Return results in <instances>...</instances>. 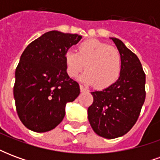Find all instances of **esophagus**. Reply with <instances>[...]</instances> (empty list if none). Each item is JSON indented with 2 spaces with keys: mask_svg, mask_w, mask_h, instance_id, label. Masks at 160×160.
<instances>
[{
  "mask_svg": "<svg viewBox=\"0 0 160 160\" xmlns=\"http://www.w3.org/2000/svg\"><path fill=\"white\" fill-rule=\"evenodd\" d=\"M80 89L81 92H87V91H88L87 88L84 87V86H82V85H80Z\"/></svg>",
  "mask_w": 160,
  "mask_h": 160,
  "instance_id": "34e87169",
  "label": "esophagus"
}]
</instances>
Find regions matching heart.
Returning <instances> with one entry per match:
<instances>
[{"label": "heart", "mask_w": 160, "mask_h": 160, "mask_svg": "<svg viewBox=\"0 0 160 160\" xmlns=\"http://www.w3.org/2000/svg\"><path fill=\"white\" fill-rule=\"evenodd\" d=\"M67 73L76 78L81 71L86 72L80 80L98 89H105L115 84L122 72V57L117 48L99 40H86L77 47V52L64 53Z\"/></svg>", "instance_id": "heart-1"}]
</instances>
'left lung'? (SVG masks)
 Instances as JSON below:
<instances>
[{
	"mask_svg": "<svg viewBox=\"0 0 160 160\" xmlns=\"http://www.w3.org/2000/svg\"><path fill=\"white\" fill-rule=\"evenodd\" d=\"M111 39L122 57L120 77L111 87L91 92L93 103L87 111L94 132L106 139L120 137L130 130L146 98V74L140 60L121 40Z\"/></svg>",
	"mask_w": 160,
	"mask_h": 160,
	"instance_id": "1",
	"label": "left lung"
}]
</instances>
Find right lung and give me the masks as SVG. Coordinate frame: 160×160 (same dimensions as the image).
Returning a JSON list of instances; mask_svg holds the SVG:
<instances>
[{"mask_svg": "<svg viewBox=\"0 0 160 160\" xmlns=\"http://www.w3.org/2000/svg\"><path fill=\"white\" fill-rule=\"evenodd\" d=\"M78 34L51 31L34 40L16 68L13 96L19 119L27 128L43 133L65 117L67 103L80 94V86L67 73L64 53L78 43Z\"/></svg>", "mask_w": 160, "mask_h": 160, "instance_id": "right-lung-1", "label": "right lung"}]
</instances>
